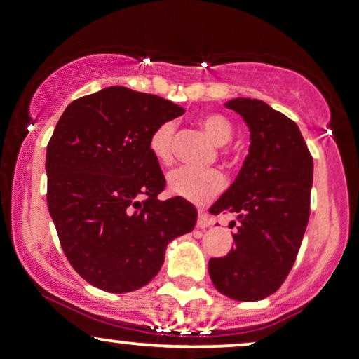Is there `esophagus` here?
<instances>
[{
  "label": "esophagus",
  "instance_id": "1",
  "mask_svg": "<svg viewBox=\"0 0 359 359\" xmlns=\"http://www.w3.org/2000/svg\"><path fill=\"white\" fill-rule=\"evenodd\" d=\"M196 226L200 228V229H205V228H208V226H211V219L208 218V215L203 213V211H200V213H198Z\"/></svg>",
  "mask_w": 359,
  "mask_h": 359
}]
</instances>
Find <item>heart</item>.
I'll list each match as a JSON object with an SVG mask.
<instances>
[{
	"label": "heart",
	"mask_w": 359,
	"mask_h": 359,
	"mask_svg": "<svg viewBox=\"0 0 359 359\" xmlns=\"http://www.w3.org/2000/svg\"><path fill=\"white\" fill-rule=\"evenodd\" d=\"M200 125L216 144H226L233 138V125L226 116L219 113H206L200 118ZM175 123L166 121L149 136V151L161 165L172 161V140H175ZM224 188V176L218 170H191L178 168L168 175V191L183 200L205 205Z\"/></svg>",
	"instance_id": "1"
}]
</instances>
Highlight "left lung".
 Masks as SVG:
<instances>
[{
    "instance_id": "obj_1",
    "label": "left lung",
    "mask_w": 359,
    "mask_h": 359,
    "mask_svg": "<svg viewBox=\"0 0 359 359\" xmlns=\"http://www.w3.org/2000/svg\"><path fill=\"white\" fill-rule=\"evenodd\" d=\"M250 130V151L234 183L210 208L240 221L234 248L211 258L221 294L258 302L278 291L293 268L309 219L313 158L298 125L261 100L228 101ZM234 221L229 223V226Z\"/></svg>"
}]
</instances>
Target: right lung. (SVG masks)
I'll return each instance as SVG.
<instances>
[{
    "label": "right lung",
    "mask_w": 359,
    "mask_h": 359,
    "mask_svg": "<svg viewBox=\"0 0 359 359\" xmlns=\"http://www.w3.org/2000/svg\"><path fill=\"white\" fill-rule=\"evenodd\" d=\"M184 109L165 98L109 86L73 101L46 149L48 210L66 258L108 293L148 285L166 246L191 231L196 208L159 200L165 176L149 136Z\"/></svg>",
    "instance_id": "1"
}]
</instances>
